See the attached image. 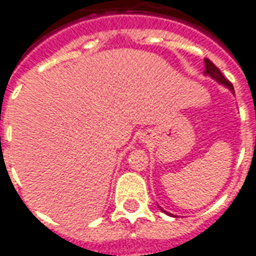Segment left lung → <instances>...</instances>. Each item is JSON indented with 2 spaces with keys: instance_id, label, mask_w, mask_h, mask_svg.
Returning a JSON list of instances; mask_svg holds the SVG:
<instances>
[{
  "instance_id": "8db88e82",
  "label": "left lung",
  "mask_w": 256,
  "mask_h": 256,
  "mask_svg": "<svg viewBox=\"0 0 256 256\" xmlns=\"http://www.w3.org/2000/svg\"><path fill=\"white\" fill-rule=\"evenodd\" d=\"M205 74L210 76V77H212V78H214L217 82L225 85L226 88H229V90L234 92V85L230 84V82H229V81L225 78L224 76H222V73L220 72L218 68H217V66H216L212 62V60H208V58H205ZM164 212H166V210H164ZM166 214H170V213H166ZM170 216H172V214H170Z\"/></svg>"
}]
</instances>
